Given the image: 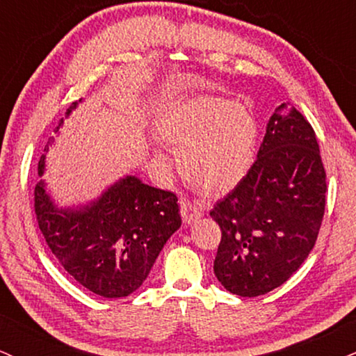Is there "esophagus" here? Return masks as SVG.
Wrapping results in <instances>:
<instances>
[{"mask_svg":"<svg viewBox=\"0 0 356 356\" xmlns=\"http://www.w3.org/2000/svg\"><path fill=\"white\" fill-rule=\"evenodd\" d=\"M179 210H181V216L185 223H193L195 220H198L202 216V210L198 208V204L190 202V200H181L179 202Z\"/></svg>","mask_w":356,"mask_h":356,"instance_id":"esophagus-1","label":"esophagus"}]
</instances>
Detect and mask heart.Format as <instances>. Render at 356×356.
Segmentation results:
<instances>
[{"instance_id":"b5f03b06","label":"heart","mask_w":356,"mask_h":356,"mask_svg":"<svg viewBox=\"0 0 356 356\" xmlns=\"http://www.w3.org/2000/svg\"><path fill=\"white\" fill-rule=\"evenodd\" d=\"M154 133L179 149L181 177L210 195L225 193L246 177L258 141L257 120L245 104L211 96H196L166 111Z\"/></svg>"}]
</instances>
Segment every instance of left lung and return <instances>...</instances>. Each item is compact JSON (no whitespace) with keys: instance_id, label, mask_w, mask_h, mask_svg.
I'll return each instance as SVG.
<instances>
[{"instance_id":"obj_1","label":"left lung","mask_w":356,"mask_h":356,"mask_svg":"<svg viewBox=\"0 0 356 356\" xmlns=\"http://www.w3.org/2000/svg\"><path fill=\"white\" fill-rule=\"evenodd\" d=\"M325 195L315 131L290 103L280 104L252 168L210 211L221 229L213 265L221 285L240 296L283 285L315 246Z\"/></svg>"}]
</instances>
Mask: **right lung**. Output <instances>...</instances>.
Returning a JSON list of instances; mask_svg holds the SVG:
<instances>
[{"label":"right lung","mask_w":356,"mask_h":356,"mask_svg":"<svg viewBox=\"0 0 356 356\" xmlns=\"http://www.w3.org/2000/svg\"><path fill=\"white\" fill-rule=\"evenodd\" d=\"M74 106L76 102L66 115ZM43 166L41 156L40 175ZM35 213L46 245L63 268L104 298H121L138 290L166 240L181 227L177 195L135 177L121 179L83 210H58L44 183L38 181Z\"/></svg>","instance_id":"1"}]
</instances>
